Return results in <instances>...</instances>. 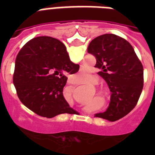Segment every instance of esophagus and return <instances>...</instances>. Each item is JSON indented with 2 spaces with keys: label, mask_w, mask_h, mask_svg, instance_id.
I'll list each match as a JSON object with an SVG mask.
<instances>
[{
  "label": "esophagus",
  "mask_w": 155,
  "mask_h": 155,
  "mask_svg": "<svg viewBox=\"0 0 155 155\" xmlns=\"http://www.w3.org/2000/svg\"><path fill=\"white\" fill-rule=\"evenodd\" d=\"M69 83H70V84H75V80H69Z\"/></svg>",
  "instance_id": "34e87169"
}]
</instances>
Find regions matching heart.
Segmentation results:
<instances>
[{"label": "heart", "instance_id": "1", "mask_svg": "<svg viewBox=\"0 0 155 155\" xmlns=\"http://www.w3.org/2000/svg\"><path fill=\"white\" fill-rule=\"evenodd\" d=\"M80 75L82 78H85V77H86V75H87V73L85 72V71L84 70H81L80 71ZM89 81H90L89 84H93V83H94L95 81H96V79H95L94 77H91V78H90Z\"/></svg>", "mask_w": 155, "mask_h": 155}]
</instances>
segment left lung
I'll list each match as a JSON object with an SVG mask.
<instances>
[{
  "mask_svg": "<svg viewBox=\"0 0 155 155\" xmlns=\"http://www.w3.org/2000/svg\"><path fill=\"white\" fill-rule=\"evenodd\" d=\"M87 52L95 56L98 75L112 92L109 106L97 117L115 121L133 110L143 87V67L130 42L113 34L95 38Z\"/></svg>",
  "mask_w": 155,
  "mask_h": 155,
  "instance_id": "left-lung-1",
  "label": "left lung"
}]
</instances>
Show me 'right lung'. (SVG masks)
<instances>
[{
	"instance_id": "right-lung-1",
	"label": "right lung",
	"mask_w": 155,
	"mask_h": 155,
	"mask_svg": "<svg viewBox=\"0 0 155 155\" xmlns=\"http://www.w3.org/2000/svg\"><path fill=\"white\" fill-rule=\"evenodd\" d=\"M80 66L69 58L59 40L47 36L30 40L15 60L13 84L21 102L36 114L51 118L76 113L66 101L63 90L66 75L77 72Z\"/></svg>"
}]
</instances>
